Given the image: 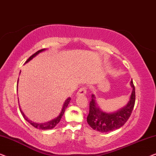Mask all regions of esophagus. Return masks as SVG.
Segmentation results:
<instances>
[{"mask_svg": "<svg viewBox=\"0 0 156 156\" xmlns=\"http://www.w3.org/2000/svg\"><path fill=\"white\" fill-rule=\"evenodd\" d=\"M87 93V87L86 86H83L81 88L79 89L78 91L77 95H85Z\"/></svg>", "mask_w": 156, "mask_h": 156, "instance_id": "obj_1", "label": "esophagus"}]
</instances>
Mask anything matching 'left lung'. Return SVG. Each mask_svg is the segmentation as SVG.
Here are the masks:
<instances>
[{"instance_id": "left-lung-1", "label": "left lung", "mask_w": 156, "mask_h": 156, "mask_svg": "<svg viewBox=\"0 0 156 156\" xmlns=\"http://www.w3.org/2000/svg\"><path fill=\"white\" fill-rule=\"evenodd\" d=\"M131 85L133 90L129 103L124 108L114 113H105L101 111L96 105L95 96L92 95L89 114L87 117V124L92 129L100 132H109L124 126L130 117L135 105V87L132 80Z\"/></svg>"}]
</instances>
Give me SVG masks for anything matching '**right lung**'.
Masks as SVG:
<instances>
[{
	"instance_id": "obj_1",
	"label": "right lung",
	"mask_w": 156,
	"mask_h": 156,
	"mask_svg": "<svg viewBox=\"0 0 156 156\" xmlns=\"http://www.w3.org/2000/svg\"><path fill=\"white\" fill-rule=\"evenodd\" d=\"M44 49H40V50H39V51H37V52H35V53H34V54H32V55L31 56H30V58H28L27 61H26L25 63H27V62H28V61H30V60H31V59L33 58L35 56L37 55V54H38L39 53V52L43 51ZM70 100H71V98H69L66 100V102H64V104H63L62 110H61L60 115H58V117L56 118V119H53V120H51V121H50V122H49L44 123V124H43V123H41V124H37V123L32 122V121H30V120L28 119L27 118V117H25V115H24L23 112H22V111L20 110V112H21L22 115H23V117L25 118V119L27 120V121L28 122H29L30 124L32 125V126H33L34 127V128L38 129H41V130H47V129H51L54 128V127H55V126H56V125L58 124L59 122H60L61 119V118H62V117H63V114H64V112H65L66 109V107H68V105H69V104Z\"/></svg>"
}]
</instances>
